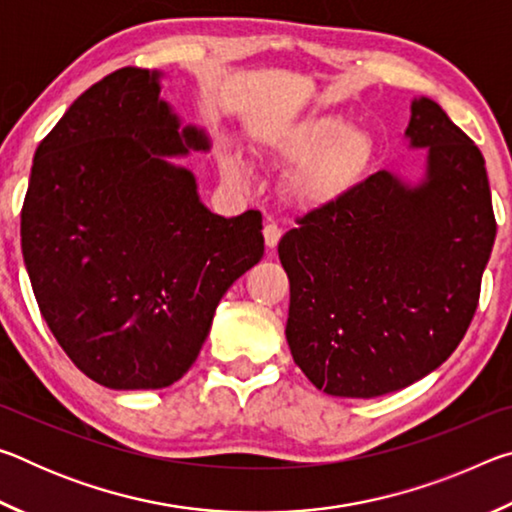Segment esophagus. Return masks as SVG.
<instances>
[{"mask_svg": "<svg viewBox=\"0 0 512 512\" xmlns=\"http://www.w3.org/2000/svg\"><path fill=\"white\" fill-rule=\"evenodd\" d=\"M280 237H282V228H280V225H277L275 221H268V223L264 225V241H266V246H268V248H275L277 241H280Z\"/></svg>", "mask_w": 512, "mask_h": 512, "instance_id": "esophagus-1", "label": "esophagus"}]
</instances>
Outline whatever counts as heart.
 <instances>
[{
    "instance_id": "1",
    "label": "heart",
    "mask_w": 512,
    "mask_h": 512,
    "mask_svg": "<svg viewBox=\"0 0 512 512\" xmlns=\"http://www.w3.org/2000/svg\"><path fill=\"white\" fill-rule=\"evenodd\" d=\"M273 151L284 160H304L291 178L293 194L305 203L339 201L357 187L372 162L375 142L363 128H350L336 115L311 117L277 135ZM221 171L230 183L244 180V162L235 153L221 158Z\"/></svg>"
}]
</instances>
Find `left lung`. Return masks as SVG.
Listing matches in <instances>:
<instances>
[{
  "instance_id": "obj_1",
  "label": "left lung",
  "mask_w": 512,
  "mask_h": 512,
  "mask_svg": "<svg viewBox=\"0 0 512 512\" xmlns=\"http://www.w3.org/2000/svg\"><path fill=\"white\" fill-rule=\"evenodd\" d=\"M406 137L429 151L422 185L372 173L277 244L293 361L327 395L377 397L429 375L479 307L497 235L483 155L431 99L413 101Z\"/></svg>"
}]
</instances>
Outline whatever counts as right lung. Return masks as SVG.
I'll use <instances>...</instances> for the list:
<instances>
[{
    "mask_svg": "<svg viewBox=\"0 0 512 512\" xmlns=\"http://www.w3.org/2000/svg\"><path fill=\"white\" fill-rule=\"evenodd\" d=\"M158 72L121 67L40 142L22 205V255L42 318L76 368L115 391L192 368L216 305L264 255L262 214L198 201L162 155L205 151L160 99Z\"/></svg>",
    "mask_w": 512,
    "mask_h": 512,
    "instance_id": "1",
    "label": "right lung"
}]
</instances>
